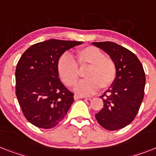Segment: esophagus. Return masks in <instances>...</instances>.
<instances>
[{"label": "esophagus", "instance_id": "34e87169", "mask_svg": "<svg viewBox=\"0 0 156 156\" xmlns=\"http://www.w3.org/2000/svg\"><path fill=\"white\" fill-rule=\"evenodd\" d=\"M85 97H82V96H79V95H77V94H75L74 96V100H78V99H81V98H84Z\"/></svg>", "mask_w": 156, "mask_h": 156}]
</instances>
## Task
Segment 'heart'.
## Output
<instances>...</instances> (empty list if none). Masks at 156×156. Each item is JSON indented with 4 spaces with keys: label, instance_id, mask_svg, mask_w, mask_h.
<instances>
[{
    "label": "heart",
    "instance_id": "b5f03b06",
    "mask_svg": "<svg viewBox=\"0 0 156 156\" xmlns=\"http://www.w3.org/2000/svg\"><path fill=\"white\" fill-rule=\"evenodd\" d=\"M84 80L75 87L76 92L82 95H90L98 88L105 90L114 82L116 67L114 61L105 56L100 49L88 46L78 50L75 59L68 55H63L58 61V71L62 82L67 86L75 85L79 78V69H84Z\"/></svg>",
    "mask_w": 156,
    "mask_h": 156
}]
</instances>
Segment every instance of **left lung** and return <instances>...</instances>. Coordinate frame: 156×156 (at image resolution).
I'll return each instance as SVG.
<instances>
[{
  "label": "left lung",
  "mask_w": 156,
  "mask_h": 156,
  "mask_svg": "<svg viewBox=\"0 0 156 156\" xmlns=\"http://www.w3.org/2000/svg\"><path fill=\"white\" fill-rule=\"evenodd\" d=\"M114 61L116 77L114 82L101 96L104 105L95 114L104 129H123L135 119L144 95L145 73L136 55L127 48L112 42H94Z\"/></svg>",
  "instance_id": "8db88e82"
}]
</instances>
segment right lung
I'll return each mask as SVG.
<instances>
[{
	"instance_id": "1",
	"label": "right lung",
	"mask_w": 156,
	"mask_h": 156,
	"mask_svg": "<svg viewBox=\"0 0 156 156\" xmlns=\"http://www.w3.org/2000/svg\"><path fill=\"white\" fill-rule=\"evenodd\" d=\"M82 42L49 40L31 46L16 69V95L25 118L41 129L55 127L65 117L74 94L58 78V61Z\"/></svg>"
}]
</instances>
